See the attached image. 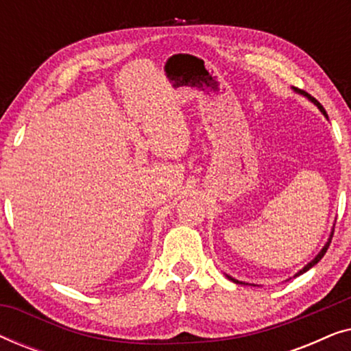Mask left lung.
Returning <instances> with one entry per match:
<instances>
[{"instance_id": "1", "label": "left lung", "mask_w": 351, "mask_h": 351, "mask_svg": "<svg viewBox=\"0 0 351 351\" xmlns=\"http://www.w3.org/2000/svg\"><path fill=\"white\" fill-rule=\"evenodd\" d=\"M292 89H294L297 94L304 95V97H306V99H308L311 104H315V105H316V107H318V108H319V112L324 114V117H326V119H329V118H328V113H326V110L323 108V105H321V104L318 102V100H316L315 97H311V95H310V94H306V93H305V90H300V89H297V88H292ZM332 234H334V227H332V230H330V234H329L328 241H326V244H324V246H323V247H321V251H319L318 254H316V256H315V258H313V261H310L308 263H306V265H305L304 268H302V270H299V271H297V273H295V275H294V278H295V276H299V275H302V273L308 271L311 267H315V265H316V263H318V262L321 261V258H323V256H324V254H326V251H328V247H329V244H330V239H332ZM225 276H227L230 281L237 282V285H247V282H243V281H238V280H234V278H233V276H230V275H225ZM252 286H256V285H252Z\"/></svg>"}]
</instances>
